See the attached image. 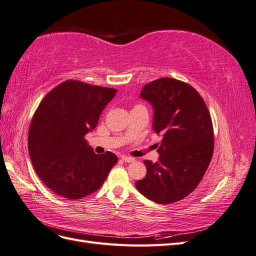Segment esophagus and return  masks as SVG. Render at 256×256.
I'll return each mask as SVG.
<instances>
[{"mask_svg":"<svg viewBox=\"0 0 256 256\" xmlns=\"http://www.w3.org/2000/svg\"><path fill=\"white\" fill-rule=\"evenodd\" d=\"M122 159L124 161H125V162H128V164H129V162H134V158L128 157V156H122Z\"/></svg>","mask_w":256,"mask_h":256,"instance_id":"esophagus-1","label":"esophagus"}]
</instances>
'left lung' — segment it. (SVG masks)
<instances>
[{
    "label": "left lung",
    "instance_id": "left-lung-1",
    "mask_svg": "<svg viewBox=\"0 0 256 256\" xmlns=\"http://www.w3.org/2000/svg\"><path fill=\"white\" fill-rule=\"evenodd\" d=\"M140 97L152 104V129L162 141L157 150L159 160L144 161L147 173L136 187L154 203L171 204L198 187L210 164V114L191 85L168 76L144 85Z\"/></svg>",
    "mask_w": 256,
    "mask_h": 256
}]
</instances>
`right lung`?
Returning a JSON list of instances; mask_svg holds the SVG:
<instances>
[{
	"instance_id": "1",
	"label": "right lung",
	"mask_w": 256,
	"mask_h": 256,
	"mask_svg": "<svg viewBox=\"0 0 256 256\" xmlns=\"http://www.w3.org/2000/svg\"><path fill=\"white\" fill-rule=\"evenodd\" d=\"M116 92L68 80L38 106L28 130V152L38 177L56 194L68 200L90 194L118 162L111 152L95 154L84 138Z\"/></svg>"
}]
</instances>
